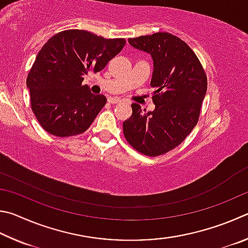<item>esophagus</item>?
<instances>
[{
  "instance_id": "1",
  "label": "esophagus",
  "mask_w": 248,
  "mask_h": 248,
  "mask_svg": "<svg viewBox=\"0 0 248 248\" xmlns=\"http://www.w3.org/2000/svg\"><path fill=\"white\" fill-rule=\"evenodd\" d=\"M108 103H119V102H121V99L116 98V97H110V98H108Z\"/></svg>"
}]
</instances>
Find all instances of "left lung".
<instances>
[{
  "mask_svg": "<svg viewBox=\"0 0 248 248\" xmlns=\"http://www.w3.org/2000/svg\"><path fill=\"white\" fill-rule=\"evenodd\" d=\"M128 43L154 61L150 86L155 108L146 113L133 103V114L123 123L124 136L137 151L155 157L174 149L196 126L207 76L194 51L171 33L128 39Z\"/></svg>",
  "mask_w": 248,
  "mask_h": 248,
  "instance_id": "1",
  "label": "left lung"
}]
</instances>
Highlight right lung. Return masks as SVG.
<instances>
[{"label": "right lung", "instance_id": "right-lung-1", "mask_svg": "<svg viewBox=\"0 0 248 248\" xmlns=\"http://www.w3.org/2000/svg\"><path fill=\"white\" fill-rule=\"evenodd\" d=\"M125 39H106L86 30H64L39 51L27 77L31 108L43 129L54 136L78 135L89 128L107 103L82 85L88 72H100L119 54Z\"/></svg>", "mask_w": 248, "mask_h": 248}]
</instances>
